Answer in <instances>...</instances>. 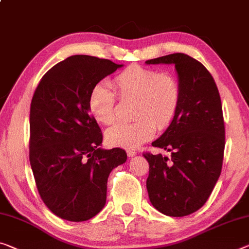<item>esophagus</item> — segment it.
<instances>
[{"label":"esophagus","mask_w":249,"mask_h":249,"mask_svg":"<svg viewBox=\"0 0 249 249\" xmlns=\"http://www.w3.org/2000/svg\"><path fill=\"white\" fill-rule=\"evenodd\" d=\"M136 154H137V152L135 150H131V149H129V150H127V155H128V157H130V158L135 157Z\"/></svg>","instance_id":"34e87169"}]
</instances>
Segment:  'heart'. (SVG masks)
Listing matches in <instances>:
<instances>
[{"label": "heart", "mask_w": 249, "mask_h": 249, "mask_svg": "<svg viewBox=\"0 0 249 249\" xmlns=\"http://www.w3.org/2000/svg\"><path fill=\"white\" fill-rule=\"evenodd\" d=\"M120 100H135L132 122H118L106 131L110 146L137 148L174 119L180 100V88L173 75L156 69L132 64L112 80ZM88 108L95 120L105 124L116 119V97L112 90L99 83L91 89Z\"/></svg>", "instance_id": "b5f03b06"}]
</instances>
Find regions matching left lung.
<instances>
[{
  "instance_id": "8db88e82",
  "label": "left lung",
  "mask_w": 249,
  "mask_h": 249,
  "mask_svg": "<svg viewBox=\"0 0 249 249\" xmlns=\"http://www.w3.org/2000/svg\"><path fill=\"white\" fill-rule=\"evenodd\" d=\"M147 64H175L180 100L169 127L151 144L170 151L143 154L149 162L147 190L151 205L171 217L190 215L205 205L221 173L225 127L215 80L199 61L183 53Z\"/></svg>"
}]
</instances>
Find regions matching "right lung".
<instances>
[{"label": "right lung", "mask_w": 249, "mask_h": 249, "mask_svg": "<svg viewBox=\"0 0 249 249\" xmlns=\"http://www.w3.org/2000/svg\"><path fill=\"white\" fill-rule=\"evenodd\" d=\"M124 64L72 55L43 75L30 109V163L42 200L69 221H85L105 207L113 168L124 149H102L101 129L88 108L92 88Z\"/></svg>", "instance_id": "right-lung-1"}]
</instances>
